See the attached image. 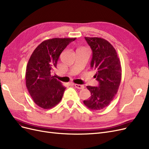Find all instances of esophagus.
Here are the masks:
<instances>
[{"label":"esophagus","mask_w":149,"mask_h":149,"mask_svg":"<svg viewBox=\"0 0 149 149\" xmlns=\"http://www.w3.org/2000/svg\"><path fill=\"white\" fill-rule=\"evenodd\" d=\"M74 86L79 89H83L84 88V85H81V84H74Z\"/></svg>","instance_id":"1"}]
</instances>
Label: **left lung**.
Returning a JSON list of instances; mask_svg holds the SVG:
<instances>
[{"mask_svg":"<svg viewBox=\"0 0 149 149\" xmlns=\"http://www.w3.org/2000/svg\"><path fill=\"white\" fill-rule=\"evenodd\" d=\"M93 52L91 68L96 71L94 77L98 86L86 87L91 96L83 101L91 110H101L109 104L118 91L122 70L115 48L107 40L98 37H84Z\"/></svg>","mask_w":149,"mask_h":149,"instance_id":"8db88e82","label":"left lung"}]
</instances>
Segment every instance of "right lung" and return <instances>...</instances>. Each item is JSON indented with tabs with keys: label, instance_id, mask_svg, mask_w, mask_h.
<instances>
[{
	"label": "right lung",
	"instance_id": "right-lung-1",
	"mask_svg": "<svg viewBox=\"0 0 149 149\" xmlns=\"http://www.w3.org/2000/svg\"><path fill=\"white\" fill-rule=\"evenodd\" d=\"M76 38L45 40L35 49L26 68V86L36 104L50 109L61 100L66 89L51 73L60 54Z\"/></svg>",
	"mask_w": 149,
	"mask_h": 149
}]
</instances>
